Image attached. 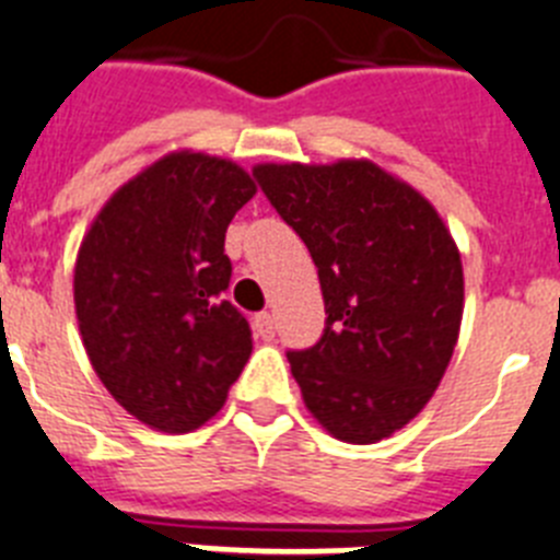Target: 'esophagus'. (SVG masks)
Listing matches in <instances>:
<instances>
[{"instance_id":"34e87169","label":"esophagus","mask_w":560,"mask_h":560,"mask_svg":"<svg viewBox=\"0 0 560 560\" xmlns=\"http://www.w3.org/2000/svg\"><path fill=\"white\" fill-rule=\"evenodd\" d=\"M253 327H256V332H259L261 338H273V335H276V318L270 313H259L256 318H253Z\"/></svg>"}]
</instances>
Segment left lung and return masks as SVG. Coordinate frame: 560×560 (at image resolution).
Instances as JSON below:
<instances>
[{
	"label": "left lung",
	"instance_id": "obj_1",
	"mask_svg": "<svg viewBox=\"0 0 560 560\" xmlns=\"http://www.w3.org/2000/svg\"><path fill=\"white\" fill-rule=\"evenodd\" d=\"M261 191L318 267L327 327L287 352L310 415L372 445L420 415L459 338L465 276L436 208L372 160L259 163Z\"/></svg>",
	"mask_w": 560,
	"mask_h": 560
}]
</instances>
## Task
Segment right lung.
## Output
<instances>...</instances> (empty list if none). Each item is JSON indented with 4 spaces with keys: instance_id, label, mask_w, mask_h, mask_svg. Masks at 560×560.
Wrapping results in <instances>:
<instances>
[{
    "instance_id": "1",
    "label": "right lung",
    "mask_w": 560,
    "mask_h": 560,
    "mask_svg": "<svg viewBox=\"0 0 560 560\" xmlns=\"http://www.w3.org/2000/svg\"><path fill=\"white\" fill-rule=\"evenodd\" d=\"M253 194L233 160L163 154L106 199L78 247L72 295L92 369L154 431L211 420L250 358V327L222 293L225 231Z\"/></svg>"
}]
</instances>
